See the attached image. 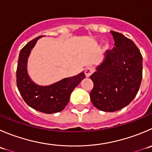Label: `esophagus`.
I'll return each instance as SVG.
<instances>
[{"instance_id":"1","label":"esophagus","mask_w":152,"mask_h":152,"mask_svg":"<svg viewBox=\"0 0 152 152\" xmlns=\"http://www.w3.org/2000/svg\"><path fill=\"white\" fill-rule=\"evenodd\" d=\"M94 72V68L92 67H88L85 70V76L87 77H89L91 74Z\"/></svg>"}]
</instances>
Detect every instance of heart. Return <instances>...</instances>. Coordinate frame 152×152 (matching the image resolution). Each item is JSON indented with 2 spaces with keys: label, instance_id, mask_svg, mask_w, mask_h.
Listing matches in <instances>:
<instances>
[{
  "label": "heart",
  "instance_id": "heart-1",
  "mask_svg": "<svg viewBox=\"0 0 152 152\" xmlns=\"http://www.w3.org/2000/svg\"><path fill=\"white\" fill-rule=\"evenodd\" d=\"M107 47H108V45H107Z\"/></svg>",
  "mask_w": 152,
  "mask_h": 152
}]
</instances>
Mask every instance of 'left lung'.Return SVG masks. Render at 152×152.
Returning a JSON list of instances; mask_svg holds the SVG:
<instances>
[{"label": "left lung", "instance_id": "1", "mask_svg": "<svg viewBox=\"0 0 152 152\" xmlns=\"http://www.w3.org/2000/svg\"><path fill=\"white\" fill-rule=\"evenodd\" d=\"M115 47L106 50L104 61L90 78V93L99 110L113 112L130 104L139 91L142 78V56L135 44L121 33L111 31Z\"/></svg>", "mask_w": 152, "mask_h": 152}]
</instances>
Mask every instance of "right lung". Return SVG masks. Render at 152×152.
<instances>
[{"mask_svg": "<svg viewBox=\"0 0 152 152\" xmlns=\"http://www.w3.org/2000/svg\"><path fill=\"white\" fill-rule=\"evenodd\" d=\"M42 36L30 41L20 50L16 70V82L22 98L29 107L45 113H54L64 110L72 91L85 79V75L82 72L49 86H39L31 81L26 71L27 58L38 39Z\"/></svg>", "mask_w": 152, "mask_h": 152, "instance_id": "obj_1", "label": "right lung"}]
</instances>
